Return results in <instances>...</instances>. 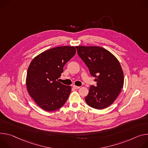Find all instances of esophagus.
I'll use <instances>...</instances> for the list:
<instances>
[{
  "label": "esophagus",
  "instance_id": "34e87169",
  "mask_svg": "<svg viewBox=\"0 0 148 148\" xmlns=\"http://www.w3.org/2000/svg\"><path fill=\"white\" fill-rule=\"evenodd\" d=\"M73 88L75 89H79L80 86H75V85H73Z\"/></svg>",
  "mask_w": 148,
  "mask_h": 148
}]
</instances>
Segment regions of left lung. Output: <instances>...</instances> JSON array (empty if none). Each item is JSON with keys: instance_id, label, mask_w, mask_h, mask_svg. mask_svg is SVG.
Masks as SVG:
<instances>
[{"instance_id": "obj_1", "label": "left lung", "mask_w": 148, "mask_h": 148, "mask_svg": "<svg viewBox=\"0 0 148 148\" xmlns=\"http://www.w3.org/2000/svg\"><path fill=\"white\" fill-rule=\"evenodd\" d=\"M77 54L95 77L85 97L90 107L105 109L113 103L123 86V73L118 60L106 49L98 46H76Z\"/></svg>"}]
</instances>
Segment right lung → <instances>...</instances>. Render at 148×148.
I'll return each instance as SVG.
<instances>
[{"label": "right lung", "mask_w": 148, "mask_h": 148, "mask_svg": "<svg viewBox=\"0 0 148 148\" xmlns=\"http://www.w3.org/2000/svg\"><path fill=\"white\" fill-rule=\"evenodd\" d=\"M76 53L73 46L54 47L42 52L30 63L26 76L27 91L42 109L51 112L66 102L71 86L59 82L63 68Z\"/></svg>", "instance_id": "right-lung-1"}]
</instances>
